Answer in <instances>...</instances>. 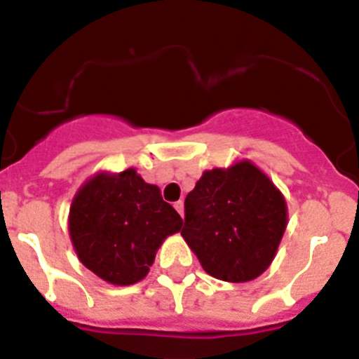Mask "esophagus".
Here are the masks:
<instances>
[{"label":"esophagus","mask_w":359,"mask_h":359,"mask_svg":"<svg viewBox=\"0 0 359 359\" xmlns=\"http://www.w3.org/2000/svg\"><path fill=\"white\" fill-rule=\"evenodd\" d=\"M175 210L179 211L180 217H184V202L182 201H177L175 202Z\"/></svg>","instance_id":"1"}]
</instances>
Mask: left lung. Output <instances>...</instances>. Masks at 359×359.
<instances>
[{"instance_id": "1", "label": "left lung", "mask_w": 359, "mask_h": 359, "mask_svg": "<svg viewBox=\"0 0 359 359\" xmlns=\"http://www.w3.org/2000/svg\"><path fill=\"white\" fill-rule=\"evenodd\" d=\"M182 236L213 278L242 283L273 264L287 227V202L248 158L205 170L186 202Z\"/></svg>"}]
</instances>
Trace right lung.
Here are the masks:
<instances>
[{"instance_id": "obj_1", "label": "right lung", "mask_w": 359, "mask_h": 359, "mask_svg": "<svg viewBox=\"0 0 359 359\" xmlns=\"http://www.w3.org/2000/svg\"><path fill=\"white\" fill-rule=\"evenodd\" d=\"M180 229V215L135 168L93 173L76 191L68 213L81 264L121 287L146 278L162 242Z\"/></svg>"}]
</instances>
